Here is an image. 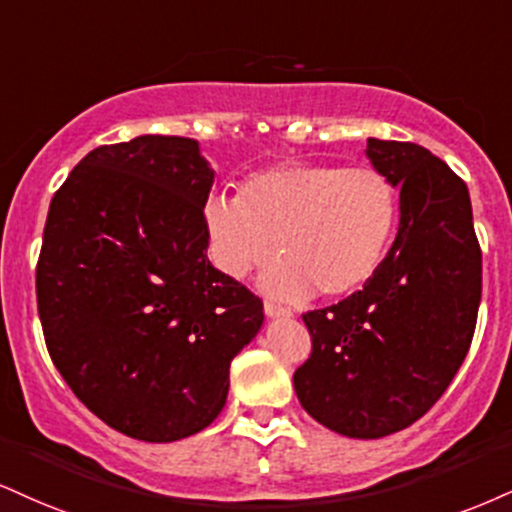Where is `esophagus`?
Returning a JSON list of instances; mask_svg holds the SVG:
<instances>
[{
	"label": "esophagus",
	"instance_id": "obj_1",
	"mask_svg": "<svg viewBox=\"0 0 512 512\" xmlns=\"http://www.w3.org/2000/svg\"><path fill=\"white\" fill-rule=\"evenodd\" d=\"M264 315L272 317V319H276V317H291V310H288V307H281V305L272 303V300H267V303H264Z\"/></svg>",
	"mask_w": 512,
	"mask_h": 512
}]
</instances>
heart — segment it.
I'll list each match as a JSON object with an SVG mask.
<instances>
[{"label":"heart","mask_w":512,"mask_h":512,"mask_svg":"<svg viewBox=\"0 0 512 512\" xmlns=\"http://www.w3.org/2000/svg\"><path fill=\"white\" fill-rule=\"evenodd\" d=\"M398 195L372 166L283 162L255 171L240 197L205 205L212 260L240 279L269 257L281 260L264 286L283 298H341L372 279L396 226Z\"/></svg>","instance_id":"obj_1"}]
</instances>
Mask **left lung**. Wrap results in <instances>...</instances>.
<instances>
[{
    "mask_svg": "<svg viewBox=\"0 0 512 512\" xmlns=\"http://www.w3.org/2000/svg\"><path fill=\"white\" fill-rule=\"evenodd\" d=\"M400 188L389 255L362 291L305 312L312 353L293 374L300 405L331 432L381 439L417 422L470 350L482 300V250L465 181L415 143L367 140Z\"/></svg>",
    "mask_w": 512,
    "mask_h": 512,
    "instance_id": "obj_1",
    "label": "left lung"
}]
</instances>
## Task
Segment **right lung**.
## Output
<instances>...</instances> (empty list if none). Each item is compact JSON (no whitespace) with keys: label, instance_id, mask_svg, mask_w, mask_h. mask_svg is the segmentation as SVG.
I'll list each match as a JSON object with an SVG mask.
<instances>
[{"label":"right lung","instance_id":"add662e5","mask_svg":"<svg viewBox=\"0 0 512 512\" xmlns=\"http://www.w3.org/2000/svg\"><path fill=\"white\" fill-rule=\"evenodd\" d=\"M214 171L193 138L138 135L80 159L35 272L54 367L90 412L150 443L209 427L262 300L207 260Z\"/></svg>","mask_w":512,"mask_h":512}]
</instances>
